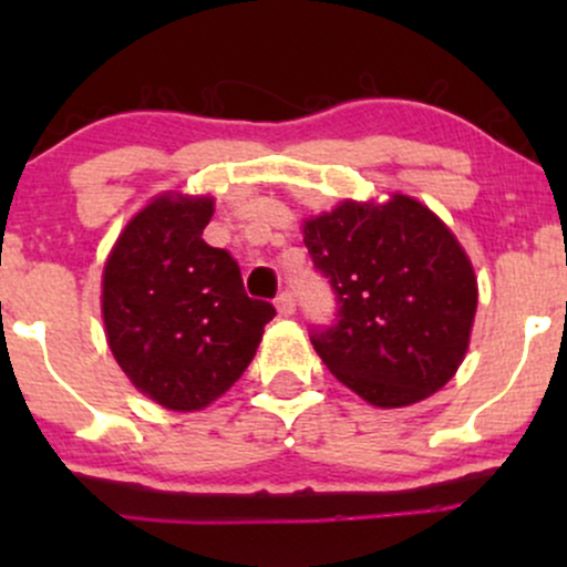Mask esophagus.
Returning <instances> with one entry per match:
<instances>
[{
	"label": "esophagus",
	"mask_w": 567,
	"mask_h": 567,
	"mask_svg": "<svg viewBox=\"0 0 567 567\" xmlns=\"http://www.w3.org/2000/svg\"><path fill=\"white\" fill-rule=\"evenodd\" d=\"M275 303H277V311L282 317H290L292 311H296V296H292L290 290H282L279 292V296L275 298Z\"/></svg>",
	"instance_id": "1"
}]
</instances>
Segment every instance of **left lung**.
I'll return each mask as SVG.
<instances>
[{"label":"left lung","mask_w":567,"mask_h":567,"mask_svg":"<svg viewBox=\"0 0 567 567\" xmlns=\"http://www.w3.org/2000/svg\"><path fill=\"white\" fill-rule=\"evenodd\" d=\"M303 245L336 296L311 343L370 405L402 408L445 386L464 360L477 309L474 269L442 220L394 194L343 202L306 220Z\"/></svg>","instance_id":"1"}]
</instances>
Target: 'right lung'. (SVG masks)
I'll return each mask as SVG.
<instances>
[{
  "instance_id": "obj_1",
  "label": "right lung",
  "mask_w": 567,
  "mask_h": 567,
  "mask_svg": "<svg viewBox=\"0 0 567 567\" xmlns=\"http://www.w3.org/2000/svg\"><path fill=\"white\" fill-rule=\"evenodd\" d=\"M213 199L159 197L127 224L103 271V322L127 379L167 410L229 392L277 315L239 264L202 239Z\"/></svg>"
}]
</instances>
